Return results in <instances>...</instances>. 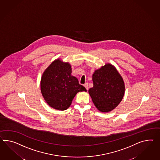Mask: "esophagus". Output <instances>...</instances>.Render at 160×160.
<instances>
[{
	"label": "esophagus",
	"mask_w": 160,
	"mask_h": 160,
	"mask_svg": "<svg viewBox=\"0 0 160 160\" xmlns=\"http://www.w3.org/2000/svg\"><path fill=\"white\" fill-rule=\"evenodd\" d=\"M84 86H85V88H86V90H88V89H89V88H88V83H86L84 85Z\"/></svg>",
	"instance_id": "1"
}]
</instances>
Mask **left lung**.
<instances>
[{"instance_id":"obj_1","label":"left lung","mask_w":160,"mask_h":160,"mask_svg":"<svg viewBox=\"0 0 160 160\" xmlns=\"http://www.w3.org/2000/svg\"><path fill=\"white\" fill-rule=\"evenodd\" d=\"M93 86L89 89L94 106L102 112L114 110L122 101L125 94V83L115 66L107 63L92 75Z\"/></svg>"}]
</instances>
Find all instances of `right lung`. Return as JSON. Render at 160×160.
Instances as JSON below:
<instances>
[{"label": "right lung", "mask_w": 160, "mask_h": 160, "mask_svg": "<svg viewBox=\"0 0 160 160\" xmlns=\"http://www.w3.org/2000/svg\"><path fill=\"white\" fill-rule=\"evenodd\" d=\"M71 73L70 63L60 58L54 60L43 72L41 90L50 107L58 110H66L70 107L77 93L87 91Z\"/></svg>", "instance_id": "add662e5"}]
</instances>
